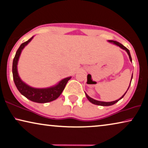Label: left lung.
I'll use <instances>...</instances> for the list:
<instances>
[{"mask_svg": "<svg viewBox=\"0 0 148 148\" xmlns=\"http://www.w3.org/2000/svg\"><path fill=\"white\" fill-rule=\"evenodd\" d=\"M108 42H111V43H113V44H114V45H116V46H119V47L120 48H122V49H123V50H125V51L127 52V54H128V56H129V58H130V61L132 62V57H131V55H130V51H129V50L127 49V48H126V47H125L123 45H122V44H120V42H116V41H114V40H108ZM132 77H133V74H132V78H131V81H132ZM130 84H131V82H130V86H129V87H128V88H127V90H128V89H129V88H130ZM127 91L125 92V93L123 94V95L120 98H119L118 100H115V101H113V102H102V101H98V100H94V99H93V98H90V97L88 95V94L86 93L85 92V94H86V98H88V100L90 101V102L91 103H94V104H96V105H98V106H112V105H113V104H114V103H117L118 102L119 100H121V99H122L123 96H125V94H126V92H127Z\"/></svg>", "mask_w": 148, "mask_h": 148, "instance_id": "1", "label": "left lung"}]
</instances>
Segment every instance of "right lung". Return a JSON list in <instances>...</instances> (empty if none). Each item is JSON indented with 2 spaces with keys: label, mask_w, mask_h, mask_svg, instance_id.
<instances>
[{
  "label": "right lung",
  "mask_w": 148,
  "mask_h": 148,
  "mask_svg": "<svg viewBox=\"0 0 148 148\" xmlns=\"http://www.w3.org/2000/svg\"><path fill=\"white\" fill-rule=\"evenodd\" d=\"M33 36L28 40L22 44L17 50L12 62L13 80L17 89L22 95L25 96L28 100L37 103H47L56 100L60 96L62 92L66 85L68 81L70 80L71 76L67 77L57 84L54 86L46 88H32L25 84L20 78L17 70V64L23 48L32 40Z\"/></svg>",
  "instance_id": "right-lung-1"
}]
</instances>
